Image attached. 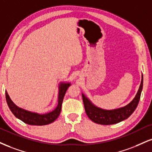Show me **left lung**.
<instances>
[{
    "mask_svg": "<svg viewBox=\"0 0 152 152\" xmlns=\"http://www.w3.org/2000/svg\"><path fill=\"white\" fill-rule=\"evenodd\" d=\"M143 88V75L142 74V81L136 96L127 105L114 110H104L97 107L92 103L86 96L82 94V98L88 117L94 122L100 125H113L125 120L132 114L137 107L140 101L141 93Z\"/></svg>",
    "mask_w": 152,
    "mask_h": 152,
    "instance_id": "left-lung-1",
    "label": "left lung"
}]
</instances>
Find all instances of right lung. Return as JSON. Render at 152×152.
Listing matches in <instances>:
<instances>
[{"label": "right lung", "instance_id": "obj_1", "mask_svg": "<svg viewBox=\"0 0 152 152\" xmlns=\"http://www.w3.org/2000/svg\"><path fill=\"white\" fill-rule=\"evenodd\" d=\"M71 86L70 83H64L61 82L58 86V105L54 110L45 113V114H39L37 113L31 112L26 110L18 107L15 104L6 91H5V98L7 103L11 112L16 118L20 119L25 123L30 125H45L52 123L56 120L61 113V105L63 102L64 97L65 96L68 88Z\"/></svg>", "mask_w": 152, "mask_h": 152}]
</instances>
